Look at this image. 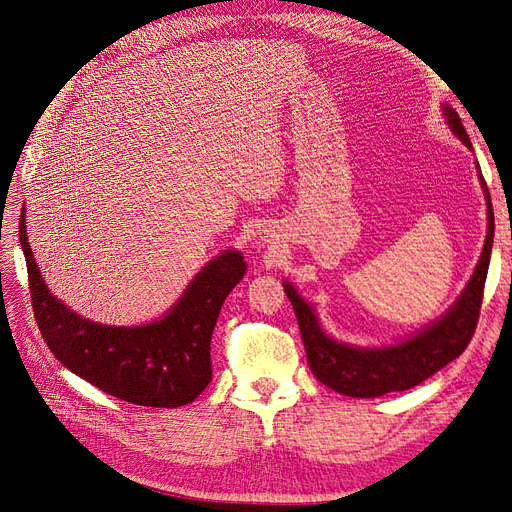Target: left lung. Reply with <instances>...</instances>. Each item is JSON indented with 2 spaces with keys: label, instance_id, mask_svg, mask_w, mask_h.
I'll use <instances>...</instances> for the list:
<instances>
[{
  "label": "left lung",
  "instance_id": "obj_1",
  "mask_svg": "<svg viewBox=\"0 0 512 512\" xmlns=\"http://www.w3.org/2000/svg\"><path fill=\"white\" fill-rule=\"evenodd\" d=\"M441 108L454 136L466 148L473 150L456 110L448 104H443ZM477 171L487 205V234L477 268L446 314L414 332L408 339L383 347H358L332 339L322 328L316 309L297 293V288L291 282H282L284 293L291 301L299 322L307 364L320 383L347 397H379L391 391H406L427 381L443 366H448L471 343L494 244L492 198L487 192L479 163Z\"/></svg>",
  "mask_w": 512,
  "mask_h": 512
}]
</instances>
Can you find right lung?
Here are the masks:
<instances>
[{
    "label": "right lung",
    "instance_id": "1",
    "mask_svg": "<svg viewBox=\"0 0 512 512\" xmlns=\"http://www.w3.org/2000/svg\"><path fill=\"white\" fill-rule=\"evenodd\" d=\"M31 303L41 337L56 360L108 395L150 408H180L211 383V335L232 288L247 274L242 253L228 249L211 259L167 314L140 326L87 320L56 299L35 263L20 213Z\"/></svg>",
    "mask_w": 512,
    "mask_h": 512
}]
</instances>
